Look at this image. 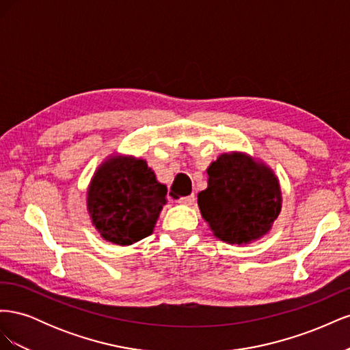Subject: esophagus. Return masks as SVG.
Wrapping results in <instances>:
<instances>
[{
	"label": "esophagus",
	"mask_w": 350,
	"mask_h": 350,
	"mask_svg": "<svg viewBox=\"0 0 350 350\" xmlns=\"http://www.w3.org/2000/svg\"><path fill=\"white\" fill-rule=\"evenodd\" d=\"M194 201H196V196H194V194L178 198V203H179V204H185V206H191V204H194Z\"/></svg>",
	"instance_id": "obj_1"
}]
</instances>
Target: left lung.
<instances>
[{
    "instance_id": "left-lung-1",
    "label": "left lung",
    "mask_w": 350,
    "mask_h": 350,
    "mask_svg": "<svg viewBox=\"0 0 350 350\" xmlns=\"http://www.w3.org/2000/svg\"><path fill=\"white\" fill-rule=\"evenodd\" d=\"M208 185L198 193L201 216L228 243H250L271 229L282 208L279 179L243 153H224L207 167Z\"/></svg>"
}]
</instances>
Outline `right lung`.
Listing matches in <instances>:
<instances>
[{"label": "right lung", "mask_w": 350, "mask_h": 350, "mask_svg": "<svg viewBox=\"0 0 350 350\" xmlns=\"http://www.w3.org/2000/svg\"><path fill=\"white\" fill-rule=\"evenodd\" d=\"M166 193L143 159L111 156L89 185L88 210L105 241L131 245L153 232Z\"/></svg>", "instance_id": "add662e5"}]
</instances>
